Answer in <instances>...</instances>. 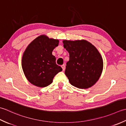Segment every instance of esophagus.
<instances>
[{"label": "esophagus", "mask_w": 126, "mask_h": 126, "mask_svg": "<svg viewBox=\"0 0 126 126\" xmlns=\"http://www.w3.org/2000/svg\"><path fill=\"white\" fill-rule=\"evenodd\" d=\"M61 67H62L63 71H65V70L66 67H65V65H63L62 66H61Z\"/></svg>", "instance_id": "34e87169"}]
</instances>
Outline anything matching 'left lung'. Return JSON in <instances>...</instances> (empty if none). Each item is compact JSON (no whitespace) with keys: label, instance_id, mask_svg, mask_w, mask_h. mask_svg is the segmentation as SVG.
I'll return each mask as SVG.
<instances>
[{"label":"left lung","instance_id":"left-lung-1","mask_svg":"<svg viewBox=\"0 0 126 126\" xmlns=\"http://www.w3.org/2000/svg\"><path fill=\"white\" fill-rule=\"evenodd\" d=\"M70 54L65 73L71 85L79 89L90 88L98 80L103 59L96 48L86 40L63 41Z\"/></svg>","mask_w":126,"mask_h":126}]
</instances>
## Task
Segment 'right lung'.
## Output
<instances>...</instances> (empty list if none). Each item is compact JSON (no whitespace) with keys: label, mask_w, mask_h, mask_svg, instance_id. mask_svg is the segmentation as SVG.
Returning a JSON list of instances; mask_svg holds the SVG:
<instances>
[{"label":"right lung","mask_w":126,"mask_h":126,"mask_svg":"<svg viewBox=\"0 0 126 126\" xmlns=\"http://www.w3.org/2000/svg\"><path fill=\"white\" fill-rule=\"evenodd\" d=\"M59 40L41 35L28 46L22 57V66L30 83L38 87H46L52 83L54 76L63 70L56 65L52 55Z\"/></svg>","instance_id":"add662e5"}]
</instances>
